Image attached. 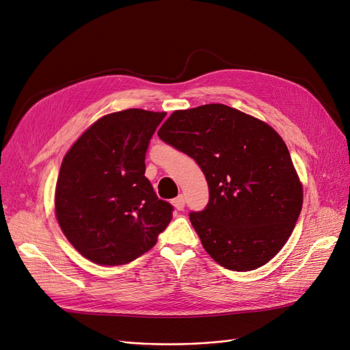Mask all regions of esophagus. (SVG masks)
Returning <instances> with one entry per match:
<instances>
[{
    "instance_id": "obj_1",
    "label": "esophagus",
    "mask_w": 350,
    "mask_h": 350,
    "mask_svg": "<svg viewBox=\"0 0 350 350\" xmlns=\"http://www.w3.org/2000/svg\"><path fill=\"white\" fill-rule=\"evenodd\" d=\"M172 204L176 210H184L185 207V197L183 194H179L176 198L172 200Z\"/></svg>"
}]
</instances>
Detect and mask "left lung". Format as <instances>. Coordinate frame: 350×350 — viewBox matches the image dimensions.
<instances>
[{
    "mask_svg": "<svg viewBox=\"0 0 350 350\" xmlns=\"http://www.w3.org/2000/svg\"><path fill=\"white\" fill-rule=\"evenodd\" d=\"M157 135L193 157L206 176L208 203L189 220L208 256L234 271L256 270L276 256L304 197L282 137L221 103L175 111Z\"/></svg>",
    "mask_w": 350,
    "mask_h": 350,
    "instance_id": "1",
    "label": "left lung"
}]
</instances>
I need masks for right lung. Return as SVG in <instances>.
Here are the masks:
<instances>
[{
  "mask_svg": "<svg viewBox=\"0 0 350 350\" xmlns=\"http://www.w3.org/2000/svg\"><path fill=\"white\" fill-rule=\"evenodd\" d=\"M166 112L125 109L102 116L61 163L55 216L83 257L121 266L154 247L174 207L157 198L146 152Z\"/></svg>",
  "mask_w": 350,
  "mask_h": 350,
  "instance_id": "obj_1",
  "label": "right lung"
}]
</instances>
